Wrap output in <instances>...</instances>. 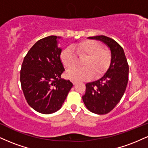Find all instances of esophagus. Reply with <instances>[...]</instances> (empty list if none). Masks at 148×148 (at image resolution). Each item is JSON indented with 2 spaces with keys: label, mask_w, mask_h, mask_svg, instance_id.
Listing matches in <instances>:
<instances>
[{
  "label": "esophagus",
  "mask_w": 148,
  "mask_h": 148,
  "mask_svg": "<svg viewBox=\"0 0 148 148\" xmlns=\"http://www.w3.org/2000/svg\"><path fill=\"white\" fill-rule=\"evenodd\" d=\"M72 83H73V84H74V85H76V84H77V81H72Z\"/></svg>",
  "instance_id": "1"
}]
</instances>
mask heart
<instances>
[{
	"instance_id": "1",
	"label": "heart",
	"mask_w": 148,
	"mask_h": 148,
	"mask_svg": "<svg viewBox=\"0 0 148 148\" xmlns=\"http://www.w3.org/2000/svg\"><path fill=\"white\" fill-rule=\"evenodd\" d=\"M86 56L83 68L69 69L67 77L73 81H80L102 75L106 72L111 62V52L102 48V45L95 40H86L74 45L72 48L67 47L60 54V60L64 67L70 69L75 65L77 56Z\"/></svg>"
}]
</instances>
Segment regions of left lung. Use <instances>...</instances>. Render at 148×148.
I'll return each instance as SVG.
<instances>
[{"label": "left lung", "mask_w": 148, "mask_h": 148, "mask_svg": "<svg viewBox=\"0 0 148 148\" xmlns=\"http://www.w3.org/2000/svg\"><path fill=\"white\" fill-rule=\"evenodd\" d=\"M100 40L109 47L111 62L101 79L86 84L83 101L90 111L99 115L109 113L123 97L129 80V64L123 47L104 35L89 37Z\"/></svg>", "instance_id": "1"}]
</instances>
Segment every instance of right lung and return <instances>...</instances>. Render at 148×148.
Masks as SVG:
<instances>
[{
  "label": "right lung",
  "mask_w": 148,
  "mask_h": 148,
  "mask_svg": "<svg viewBox=\"0 0 148 148\" xmlns=\"http://www.w3.org/2000/svg\"><path fill=\"white\" fill-rule=\"evenodd\" d=\"M59 38L51 35L38 40L24 57L20 71L26 101L43 114L58 111L73 86L69 80L61 79L64 69L60 60L62 49L57 46Z\"/></svg>",
  "instance_id": "obj_1"
}]
</instances>
